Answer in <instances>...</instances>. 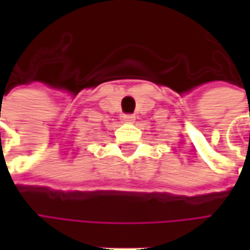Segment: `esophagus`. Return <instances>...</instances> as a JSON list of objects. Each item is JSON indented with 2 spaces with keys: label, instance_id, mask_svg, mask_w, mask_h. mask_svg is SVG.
<instances>
[{
  "label": "esophagus",
  "instance_id": "1",
  "mask_svg": "<svg viewBox=\"0 0 250 250\" xmlns=\"http://www.w3.org/2000/svg\"><path fill=\"white\" fill-rule=\"evenodd\" d=\"M122 121H124V122H133V121H135V117H133V115H124V117H122Z\"/></svg>",
  "mask_w": 250,
  "mask_h": 250
}]
</instances>
